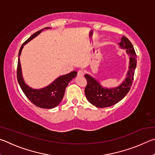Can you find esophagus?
I'll list each match as a JSON object with an SVG mask.
<instances>
[{
	"label": "esophagus",
	"mask_w": 155,
	"mask_h": 155,
	"mask_svg": "<svg viewBox=\"0 0 155 155\" xmlns=\"http://www.w3.org/2000/svg\"><path fill=\"white\" fill-rule=\"evenodd\" d=\"M84 74H85V73H84L83 71H82V70H79V71L78 72L77 75H78V77H83L84 76Z\"/></svg>",
	"instance_id": "esophagus-1"
}]
</instances>
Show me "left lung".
<instances>
[{"label":"left lung","mask_w":155,"mask_h":155,"mask_svg":"<svg viewBox=\"0 0 155 155\" xmlns=\"http://www.w3.org/2000/svg\"><path fill=\"white\" fill-rule=\"evenodd\" d=\"M118 45L120 48L126 49L129 57L128 70L124 81L122 83L115 87H105L92 76L89 74H85L87 82L85 89L86 98L91 104L98 108L111 107L117 103L124 98L132 86L137 65V55L132 44L127 37H122Z\"/></svg>","instance_id":"8db88e82"}]
</instances>
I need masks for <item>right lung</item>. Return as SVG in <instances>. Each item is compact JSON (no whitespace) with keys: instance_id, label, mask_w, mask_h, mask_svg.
<instances>
[{"instance_id":"1","label":"right lung","mask_w":155,"mask_h":155,"mask_svg":"<svg viewBox=\"0 0 155 155\" xmlns=\"http://www.w3.org/2000/svg\"><path fill=\"white\" fill-rule=\"evenodd\" d=\"M51 28V27H46L37 31L33 34L28 40H26L21 46L19 53H18V61L17 68V78L18 83L24 94L27 97L31 102L36 105L42 109H52L56 107L61 103L64 98L65 88L73 78H74L77 75V72L72 71L69 74L60 76L55 80L41 89H34L28 86L22 76V67H21L20 57L22 52V48L25 44L29 42L41 33L44 30H48Z\"/></svg>"}]
</instances>
